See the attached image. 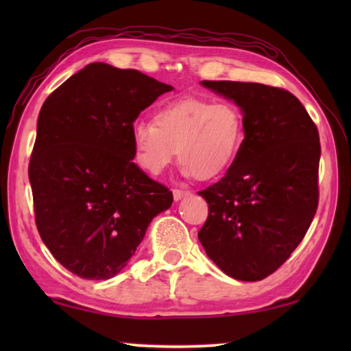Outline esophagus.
I'll list each match as a JSON object with an SVG mask.
<instances>
[{
  "label": "esophagus",
  "mask_w": 351,
  "mask_h": 351,
  "mask_svg": "<svg viewBox=\"0 0 351 351\" xmlns=\"http://www.w3.org/2000/svg\"><path fill=\"white\" fill-rule=\"evenodd\" d=\"M189 195H190V192H187V190H180V189H175V190H173V198H175V201H181L182 198L189 197Z\"/></svg>",
  "instance_id": "esophagus-1"
}]
</instances>
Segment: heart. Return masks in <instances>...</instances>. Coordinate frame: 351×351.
<instances>
[{
  "mask_svg": "<svg viewBox=\"0 0 351 351\" xmlns=\"http://www.w3.org/2000/svg\"><path fill=\"white\" fill-rule=\"evenodd\" d=\"M245 114L234 102L181 99L162 106L154 122L132 127L134 159L142 170L161 175L178 150L181 173L215 180L235 164L245 144Z\"/></svg>",
  "mask_w": 351,
  "mask_h": 351,
  "instance_id": "heart-1",
  "label": "heart"
}]
</instances>
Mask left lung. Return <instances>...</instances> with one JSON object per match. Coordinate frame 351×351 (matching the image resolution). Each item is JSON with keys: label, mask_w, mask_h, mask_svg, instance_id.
<instances>
[{"label": "left lung", "mask_w": 351, "mask_h": 351, "mask_svg": "<svg viewBox=\"0 0 351 351\" xmlns=\"http://www.w3.org/2000/svg\"><path fill=\"white\" fill-rule=\"evenodd\" d=\"M245 114L246 138L235 164L201 195L209 217L198 239L226 276L258 282L304 240L319 201V132L305 106L280 88L203 80Z\"/></svg>", "instance_id": "obj_1"}]
</instances>
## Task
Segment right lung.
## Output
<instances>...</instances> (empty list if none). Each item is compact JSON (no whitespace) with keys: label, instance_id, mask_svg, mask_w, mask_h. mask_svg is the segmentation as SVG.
<instances>
[{"label":"right lung","instance_id":"1","mask_svg":"<svg viewBox=\"0 0 351 351\" xmlns=\"http://www.w3.org/2000/svg\"><path fill=\"white\" fill-rule=\"evenodd\" d=\"M173 90L136 69L90 63L41 106L29 164L35 221L56 260L86 280L114 277L173 195L133 162L139 112Z\"/></svg>","mask_w":351,"mask_h":351}]
</instances>
